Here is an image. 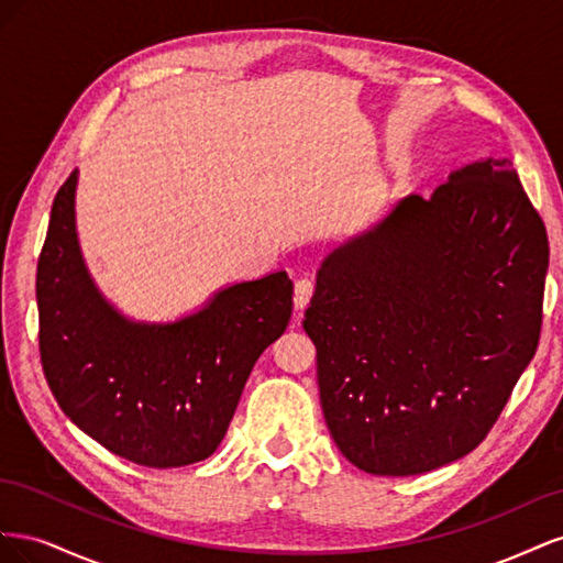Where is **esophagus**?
<instances>
[{"label": "esophagus", "mask_w": 563, "mask_h": 563, "mask_svg": "<svg viewBox=\"0 0 563 563\" xmlns=\"http://www.w3.org/2000/svg\"><path fill=\"white\" fill-rule=\"evenodd\" d=\"M314 294V282L312 279H298L296 286H294V302L298 310H305L308 308V302Z\"/></svg>", "instance_id": "1"}]
</instances>
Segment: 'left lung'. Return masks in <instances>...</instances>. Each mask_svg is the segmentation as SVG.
<instances>
[{"label": "left lung", "mask_w": 563, "mask_h": 563, "mask_svg": "<svg viewBox=\"0 0 563 563\" xmlns=\"http://www.w3.org/2000/svg\"><path fill=\"white\" fill-rule=\"evenodd\" d=\"M548 265L542 218L493 157L333 249L302 329L340 453L411 476L479 446L536 354Z\"/></svg>", "instance_id": "8db88e82"}]
</instances>
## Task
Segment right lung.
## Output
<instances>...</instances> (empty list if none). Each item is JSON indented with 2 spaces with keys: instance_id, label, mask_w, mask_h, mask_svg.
<instances>
[{
  "instance_id": "right-lung-1",
  "label": "right lung",
  "mask_w": 563,
  "mask_h": 563,
  "mask_svg": "<svg viewBox=\"0 0 563 563\" xmlns=\"http://www.w3.org/2000/svg\"><path fill=\"white\" fill-rule=\"evenodd\" d=\"M79 172L58 190L37 263L40 354L63 413L110 453L183 467L223 441L265 347L286 331V272L220 288L176 321H135L98 291L77 240Z\"/></svg>"
}]
</instances>
